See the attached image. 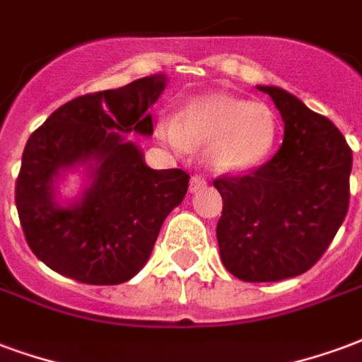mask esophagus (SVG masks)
I'll return each mask as SVG.
<instances>
[{"label": "esophagus", "instance_id": "esophagus-1", "mask_svg": "<svg viewBox=\"0 0 362 362\" xmlns=\"http://www.w3.org/2000/svg\"><path fill=\"white\" fill-rule=\"evenodd\" d=\"M207 186V180L202 178V176H192V180H189V192L192 194H197L199 189H203Z\"/></svg>", "mask_w": 362, "mask_h": 362}]
</instances>
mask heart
I'll return each mask as SVG.
<instances>
[{
	"label": "heart",
	"mask_w": 362,
	"mask_h": 362,
	"mask_svg": "<svg viewBox=\"0 0 362 362\" xmlns=\"http://www.w3.org/2000/svg\"><path fill=\"white\" fill-rule=\"evenodd\" d=\"M157 136L176 151L207 146L209 165L216 173L243 174L270 157L278 119L264 103L216 92L192 99L174 119H160Z\"/></svg>",
	"instance_id": "1"
}]
</instances>
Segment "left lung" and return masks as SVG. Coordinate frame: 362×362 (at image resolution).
Returning a JSON list of instances; mask_svg holds the SVG:
<instances>
[{
    "mask_svg": "<svg viewBox=\"0 0 362 362\" xmlns=\"http://www.w3.org/2000/svg\"><path fill=\"white\" fill-rule=\"evenodd\" d=\"M269 93L284 120L276 155L245 176L216 178L221 261L243 282H278L317 263L349 207L353 153L334 122L278 86Z\"/></svg>",
    "mask_w": 362,
    "mask_h": 362,
    "instance_id": "1",
    "label": "left lung"
}]
</instances>
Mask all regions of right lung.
Segmentation results:
<instances>
[{
    "label": "right lung",
    "mask_w": 362,
    "mask_h": 362,
    "mask_svg": "<svg viewBox=\"0 0 362 362\" xmlns=\"http://www.w3.org/2000/svg\"><path fill=\"white\" fill-rule=\"evenodd\" d=\"M167 74L72 99L32 134L15 188L18 218L32 253L82 284L115 286L134 278L153 251L163 222L188 192L189 174L155 170L127 134L151 136L149 107ZM69 172L81 194L60 197Z\"/></svg>",
    "instance_id": "right-lung-1"
}]
</instances>
